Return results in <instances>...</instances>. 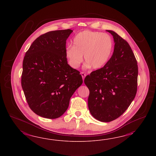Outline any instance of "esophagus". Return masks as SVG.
I'll use <instances>...</instances> for the list:
<instances>
[{
	"mask_svg": "<svg viewBox=\"0 0 156 156\" xmlns=\"http://www.w3.org/2000/svg\"><path fill=\"white\" fill-rule=\"evenodd\" d=\"M80 74H81V76H82V79H83V80H84L85 76H86V74L85 73H83V72H82V73H80Z\"/></svg>",
	"mask_w": 156,
	"mask_h": 156,
	"instance_id": "esophagus-1",
	"label": "esophagus"
}]
</instances>
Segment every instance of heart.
Returning a JSON list of instances; mask_svg holds the SVG:
<instances>
[{"instance_id": "1", "label": "heart", "mask_w": 156, "mask_h": 156, "mask_svg": "<svg viewBox=\"0 0 156 156\" xmlns=\"http://www.w3.org/2000/svg\"><path fill=\"white\" fill-rule=\"evenodd\" d=\"M113 49V41L109 34L85 30L76 35L73 46L67 47L65 54L69 65L74 69L80 66L84 55L86 67L98 70L109 61Z\"/></svg>"}]
</instances>
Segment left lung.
I'll list each match as a JSON object with an SVG mask.
<instances>
[{
  "mask_svg": "<svg viewBox=\"0 0 156 156\" xmlns=\"http://www.w3.org/2000/svg\"><path fill=\"white\" fill-rule=\"evenodd\" d=\"M115 43L109 61L85 77L89 89L88 107L90 113L99 121L108 122L120 117L136 95L138 65L130 45L112 30Z\"/></svg>",
  "mask_w": 156,
  "mask_h": 156,
  "instance_id": "1",
  "label": "left lung"
}]
</instances>
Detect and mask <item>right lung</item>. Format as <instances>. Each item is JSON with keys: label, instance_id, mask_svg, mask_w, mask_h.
Wrapping results in <instances>:
<instances>
[{"label": "right lung", "instance_id": "obj_1", "mask_svg": "<svg viewBox=\"0 0 156 156\" xmlns=\"http://www.w3.org/2000/svg\"><path fill=\"white\" fill-rule=\"evenodd\" d=\"M73 31L56 30L37 38L26 52L21 85L30 108L38 115L59 118L83 80L67 63V39Z\"/></svg>", "mask_w": 156, "mask_h": 156}]
</instances>
